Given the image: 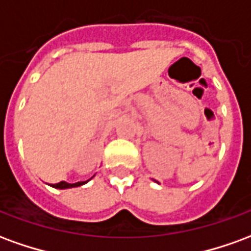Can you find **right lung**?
<instances>
[{
    "instance_id": "1",
    "label": "right lung",
    "mask_w": 251,
    "mask_h": 251,
    "mask_svg": "<svg viewBox=\"0 0 251 251\" xmlns=\"http://www.w3.org/2000/svg\"><path fill=\"white\" fill-rule=\"evenodd\" d=\"M91 179H93V177H91ZM90 180H86V181H77V183H74V184H71V183H67V181H60V183H57V184H51V187H53V188H57V189L74 188V187H80V185L86 184V183H88Z\"/></svg>"
}]
</instances>
